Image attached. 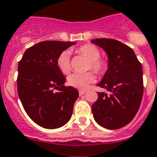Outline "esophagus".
<instances>
[{"instance_id": "esophagus-1", "label": "esophagus", "mask_w": 157, "mask_h": 157, "mask_svg": "<svg viewBox=\"0 0 157 157\" xmlns=\"http://www.w3.org/2000/svg\"><path fill=\"white\" fill-rule=\"evenodd\" d=\"M85 93V90H79V94L81 95V96L84 94Z\"/></svg>"}]
</instances>
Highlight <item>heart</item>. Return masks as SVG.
Here are the masks:
<instances>
[{"mask_svg": "<svg viewBox=\"0 0 157 157\" xmlns=\"http://www.w3.org/2000/svg\"><path fill=\"white\" fill-rule=\"evenodd\" d=\"M74 52L88 60L87 70H93L98 75L104 74L109 68V60L106 57L101 56V52L97 46L91 44H85L75 48ZM56 66L64 74H68L71 70L70 56L67 51L60 52L56 58ZM96 80L93 72L84 73H72L68 77V85L79 89H85Z\"/></svg>", "mask_w": 157, "mask_h": 157, "instance_id": "obj_1", "label": "heart"}]
</instances>
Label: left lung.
<instances>
[{
  "label": "left lung",
  "instance_id": "obj_1",
  "mask_svg": "<svg viewBox=\"0 0 157 157\" xmlns=\"http://www.w3.org/2000/svg\"><path fill=\"white\" fill-rule=\"evenodd\" d=\"M91 42L105 50L109 68L97 86L109 93H98L92 105L97 124L118 129L133 119L139 110L144 92L141 63L129 46L111 38H97Z\"/></svg>",
  "mask_w": 157,
  "mask_h": 157
}]
</instances>
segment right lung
I'll list each match as a JSON object with an SVG mask.
<instances>
[{
    "label": "right lung",
    "instance_id": "1",
    "mask_svg": "<svg viewBox=\"0 0 157 157\" xmlns=\"http://www.w3.org/2000/svg\"><path fill=\"white\" fill-rule=\"evenodd\" d=\"M74 42L44 40L27 48L18 63L17 93L25 111L44 128L64 125L72 117L79 93L64 86L66 81L56 66L60 52ZM59 90L55 93L54 89Z\"/></svg>",
    "mask_w": 157,
    "mask_h": 157
}]
</instances>
